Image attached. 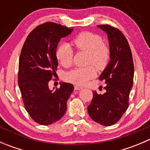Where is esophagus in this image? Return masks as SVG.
Masks as SVG:
<instances>
[{"label": "esophagus", "mask_w": 150, "mask_h": 150, "mask_svg": "<svg viewBox=\"0 0 150 150\" xmlns=\"http://www.w3.org/2000/svg\"><path fill=\"white\" fill-rule=\"evenodd\" d=\"M75 90H81L83 89V87H81V86H75Z\"/></svg>", "instance_id": "1"}]
</instances>
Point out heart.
Listing matches in <instances>:
<instances>
[{
    "mask_svg": "<svg viewBox=\"0 0 150 150\" xmlns=\"http://www.w3.org/2000/svg\"><path fill=\"white\" fill-rule=\"evenodd\" d=\"M72 43L77 49L88 54L89 64H93L99 69H103L107 66L110 59V48L103 43L99 35L90 32H84L76 36ZM56 56L62 65L69 67L72 63L73 50L68 43H63L57 49ZM96 75V69L93 66L77 67L68 72L67 79L77 85H85Z\"/></svg>",
    "mask_w": 150,
    "mask_h": 150,
    "instance_id": "1",
    "label": "heart"
}]
</instances>
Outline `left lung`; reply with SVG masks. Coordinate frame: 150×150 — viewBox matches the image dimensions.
Instances as JSON below:
<instances>
[{"instance_id": "left-lung-1", "label": "left lung", "mask_w": 150, "mask_h": 150, "mask_svg": "<svg viewBox=\"0 0 150 150\" xmlns=\"http://www.w3.org/2000/svg\"><path fill=\"white\" fill-rule=\"evenodd\" d=\"M98 27L108 36L111 60L99 78L107 84L104 88L106 92H93L88 112L95 122L109 126L118 121L129 106L134 67L131 48L122 32L109 25Z\"/></svg>"}]
</instances>
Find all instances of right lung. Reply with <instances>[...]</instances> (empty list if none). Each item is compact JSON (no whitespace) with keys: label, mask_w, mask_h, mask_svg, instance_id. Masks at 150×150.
<instances>
[{"label":"right lung","mask_w":150,"mask_h":150,"mask_svg":"<svg viewBox=\"0 0 150 150\" xmlns=\"http://www.w3.org/2000/svg\"><path fill=\"white\" fill-rule=\"evenodd\" d=\"M72 30L59 24L45 22L30 32L22 46L18 84L25 110L40 125H51L63 117L67 101L74 90L72 84L64 82L54 91L48 88L58 66L57 45Z\"/></svg>","instance_id":"1"}]
</instances>
